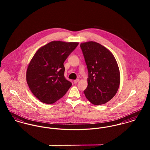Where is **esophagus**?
<instances>
[{"instance_id": "34e87169", "label": "esophagus", "mask_w": 150, "mask_h": 150, "mask_svg": "<svg viewBox=\"0 0 150 150\" xmlns=\"http://www.w3.org/2000/svg\"><path fill=\"white\" fill-rule=\"evenodd\" d=\"M79 81V79H76V80H74V81H73V82H74V84L77 83Z\"/></svg>"}]
</instances>
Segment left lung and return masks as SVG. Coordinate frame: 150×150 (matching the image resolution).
Listing matches in <instances>:
<instances>
[{
    "label": "left lung",
    "mask_w": 150,
    "mask_h": 150,
    "mask_svg": "<svg viewBox=\"0 0 150 150\" xmlns=\"http://www.w3.org/2000/svg\"><path fill=\"white\" fill-rule=\"evenodd\" d=\"M88 71L86 98L95 105L105 104L116 94L120 83L119 67L113 54L95 42L81 43Z\"/></svg>",
    "instance_id": "1"
}]
</instances>
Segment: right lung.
Returning a JSON list of instances; mask_svg holds the SVG:
<instances>
[{"instance_id":"1","label":"right lung","mask_w":150,"mask_h":150,"mask_svg":"<svg viewBox=\"0 0 150 150\" xmlns=\"http://www.w3.org/2000/svg\"><path fill=\"white\" fill-rule=\"evenodd\" d=\"M77 42L52 41L40 47L30 61L26 81L32 93L42 102L52 104L71 86L64 76V63Z\"/></svg>"}]
</instances>
